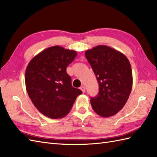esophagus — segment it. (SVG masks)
<instances>
[{
    "instance_id": "34e87169",
    "label": "esophagus",
    "mask_w": 157,
    "mask_h": 157,
    "mask_svg": "<svg viewBox=\"0 0 157 157\" xmlns=\"http://www.w3.org/2000/svg\"><path fill=\"white\" fill-rule=\"evenodd\" d=\"M80 89H81V90H82V93H85V86H81V88H80Z\"/></svg>"
}]
</instances>
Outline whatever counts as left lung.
I'll return each instance as SVG.
<instances>
[{
  "label": "left lung",
  "mask_w": 157,
  "mask_h": 157,
  "mask_svg": "<svg viewBox=\"0 0 157 157\" xmlns=\"http://www.w3.org/2000/svg\"><path fill=\"white\" fill-rule=\"evenodd\" d=\"M99 85V95L90 99L94 111L103 117L116 115L130 95L133 78L130 62L123 53L105 45L85 52Z\"/></svg>",
  "instance_id": "1"
}]
</instances>
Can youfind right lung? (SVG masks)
Wrapping results in <instances>:
<instances>
[{
	"label": "right lung",
	"mask_w": 157,
	"mask_h": 157,
	"mask_svg": "<svg viewBox=\"0 0 157 157\" xmlns=\"http://www.w3.org/2000/svg\"><path fill=\"white\" fill-rule=\"evenodd\" d=\"M77 55L59 46L35 56L26 68L25 81L30 99L41 113L51 119L65 117L82 91L72 87L67 67Z\"/></svg>",
	"instance_id": "obj_1"
}]
</instances>
